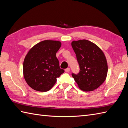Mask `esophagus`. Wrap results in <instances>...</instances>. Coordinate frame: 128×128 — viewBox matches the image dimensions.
Masks as SVG:
<instances>
[{
	"instance_id": "esophagus-1",
	"label": "esophagus",
	"mask_w": 128,
	"mask_h": 128,
	"mask_svg": "<svg viewBox=\"0 0 128 128\" xmlns=\"http://www.w3.org/2000/svg\"><path fill=\"white\" fill-rule=\"evenodd\" d=\"M70 69L69 68H66V70H65V71H66V72H70Z\"/></svg>"
}]
</instances>
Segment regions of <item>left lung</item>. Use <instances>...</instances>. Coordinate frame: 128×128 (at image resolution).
<instances>
[{"label":"left lung","mask_w":128,"mask_h":128,"mask_svg":"<svg viewBox=\"0 0 128 128\" xmlns=\"http://www.w3.org/2000/svg\"><path fill=\"white\" fill-rule=\"evenodd\" d=\"M72 46L80 66L78 74L72 76L81 90L92 91L104 82L108 66L104 53L98 46L88 40H74Z\"/></svg>","instance_id":"left-lung-1"}]
</instances>
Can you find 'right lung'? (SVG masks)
I'll use <instances>...</instances> for the list:
<instances>
[{"mask_svg":"<svg viewBox=\"0 0 128 128\" xmlns=\"http://www.w3.org/2000/svg\"><path fill=\"white\" fill-rule=\"evenodd\" d=\"M62 43L45 40L34 45L26 56L23 64L25 80L36 91H48L53 88L64 70L60 68L56 53Z\"/></svg>","mask_w":128,"mask_h":128,"instance_id":"1","label":"right lung"}]
</instances>
